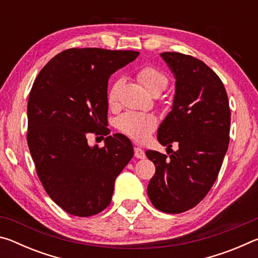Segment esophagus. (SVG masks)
<instances>
[{"instance_id":"obj_1","label":"esophagus","mask_w":258,"mask_h":258,"mask_svg":"<svg viewBox=\"0 0 258 258\" xmlns=\"http://www.w3.org/2000/svg\"><path fill=\"white\" fill-rule=\"evenodd\" d=\"M134 156L137 157V158H139V159H145L146 158L145 151H143L141 148H139V147H135L134 148Z\"/></svg>"}]
</instances>
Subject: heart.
I'll return each instance as SVG.
<instances>
[{
	"instance_id": "heart-1",
	"label": "heart",
	"mask_w": 258,
	"mask_h": 258,
	"mask_svg": "<svg viewBox=\"0 0 258 258\" xmlns=\"http://www.w3.org/2000/svg\"><path fill=\"white\" fill-rule=\"evenodd\" d=\"M139 81L154 95H159L168 85V78L163 72L152 66H146L138 72ZM121 80H117L109 87L107 100L110 106L118 102ZM157 127L155 116L146 113L126 112L117 119V128L137 141H143Z\"/></svg>"
}]
</instances>
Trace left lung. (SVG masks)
Wrapping results in <instances>:
<instances>
[{"instance_id":"8db88e82","label":"left lung","mask_w":258,"mask_h":258,"mask_svg":"<svg viewBox=\"0 0 258 258\" xmlns=\"http://www.w3.org/2000/svg\"><path fill=\"white\" fill-rule=\"evenodd\" d=\"M160 55L176 81L173 109L157 138L167 149L176 142L178 150L169 157L146 151L156 166L147 190L157 209L180 214L197 206L216 181L229 147L231 112L223 83L206 63L178 52Z\"/></svg>"}]
</instances>
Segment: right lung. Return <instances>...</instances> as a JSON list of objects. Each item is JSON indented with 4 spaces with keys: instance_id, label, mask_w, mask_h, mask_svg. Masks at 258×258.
<instances>
[{
    "instance_id": "obj_1",
    "label": "right lung",
    "mask_w": 258,
    "mask_h": 258,
    "mask_svg": "<svg viewBox=\"0 0 258 258\" xmlns=\"http://www.w3.org/2000/svg\"><path fill=\"white\" fill-rule=\"evenodd\" d=\"M137 51L73 47L53 56L30 90L27 143L50 198L74 216L89 217L111 202L116 177L134 155L123 134L90 147V133L109 135L108 81Z\"/></svg>"
}]
</instances>
